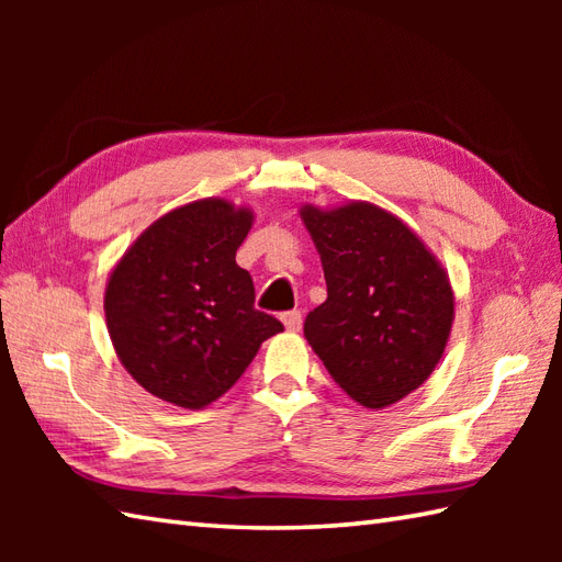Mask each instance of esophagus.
Returning <instances> with one entry per match:
<instances>
[{
  "mask_svg": "<svg viewBox=\"0 0 562 562\" xmlns=\"http://www.w3.org/2000/svg\"><path fill=\"white\" fill-rule=\"evenodd\" d=\"M282 324H284V328L288 330H300L302 328V312H288V314H282Z\"/></svg>",
  "mask_w": 562,
  "mask_h": 562,
  "instance_id": "34e87169",
  "label": "esophagus"
}]
</instances>
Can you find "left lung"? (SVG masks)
Listing matches in <instances>:
<instances>
[{
    "mask_svg": "<svg viewBox=\"0 0 562 562\" xmlns=\"http://www.w3.org/2000/svg\"><path fill=\"white\" fill-rule=\"evenodd\" d=\"M328 296L304 336L333 381L364 408H386L425 384L445 355L453 290L408 224L372 202L304 205Z\"/></svg>",
    "mask_w": 562,
    "mask_h": 562,
    "instance_id": "left-lung-1",
    "label": "left lung"
}]
</instances>
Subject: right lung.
<instances>
[{
  "label": "right lung",
  "mask_w": 562,
  "mask_h": 562,
  "mask_svg": "<svg viewBox=\"0 0 562 562\" xmlns=\"http://www.w3.org/2000/svg\"><path fill=\"white\" fill-rule=\"evenodd\" d=\"M254 212L205 198L166 212L117 260L105 284V326L137 384L181 408H207L229 391L262 340L282 330L254 308L236 250Z\"/></svg>",
  "instance_id": "1"
}]
</instances>
